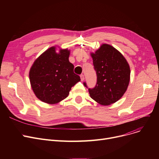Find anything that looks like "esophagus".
Returning <instances> with one entry per match:
<instances>
[{
  "instance_id": "esophagus-1",
  "label": "esophagus",
  "mask_w": 159,
  "mask_h": 159,
  "mask_svg": "<svg viewBox=\"0 0 159 159\" xmlns=\"http://www.w3.org/2000/svg\"><path fill=\"white\" fill-rule=\"evenodd\" d=\"M80 79H81L82 81H83V80H84V75H83V74L80 75Z\"/></svg>"
}]
</instances>
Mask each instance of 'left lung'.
Segmentation results:
<instances>
[{"label": "left lung", "instance_id": "obj_1", "mask_svg": "<svg viewBox=\"0 0 159 159\" xmlns=\"http://www.w3.org/2000/svg\"><path fill=\"white\" fill-rule=\"evenodd\" d=\"M97 84L88 88L90 97L102 105L113 104L122 97L128 88L130 68L124 56L109 44H102L95 53H91Z\"/></svg>", "mask_w": 159, "mask_h": 159}]
</instances>
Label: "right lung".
<instances>
[{
  "label": "right lung",
  "instance_id": "1",
  "mask_svg": "<svg viewBox=\"0 0 159 159\" xmlns=\"http://www.w3.org/2000/svg\"><path fill=\"white\" fill-rule=\"evenodd\" d=\"M70 51L61 49L57 53L52 47L33 63L30 71L33 91L40 101L56 104L69 95L70 91L80 80L73 71L74 66L69 61Z\"/></svg>",
  "mask_w": 159,
  "mask_h": 159
}]
</instances>
